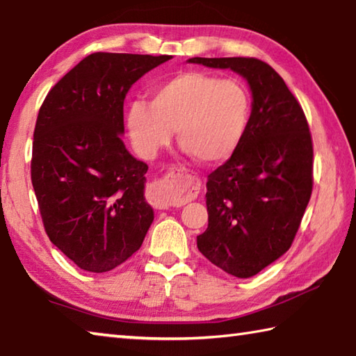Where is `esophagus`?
<instances>
[{"mask_svg":"<svg viewBox=\"0 0 356 356\" xmlns=\"http://www.w3.org/2000/svg\"><path fill=\"white\" fill-rule=\"evenodd\" d=\"M167 178H175V175H168ZM154 191H156V204H159L162 208L168 207V202L165 198V192H167V186L164 181H158L154 184Z\"/></svg>","mask_w":356,"mask_h":356,"instance_id":"obj_1","label":"esophagus"}]
</instances>
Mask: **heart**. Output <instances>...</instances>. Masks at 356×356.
Listing matches in <instances>:
<instances>
[{
    "label": "heart",
    "instance_id": "heart-1",
    "mask_svg": "<svg viewBox=\"0 0 356 356\" xmlns=\"http://www.w3.org/2000/svg\"><path fill=\"white\" fill-rule=\"evenodd\" d=\"M252 114V95L239 79H222L203 72H184L128 106L131 142L142 158L152 159L177 131L179 147L202 164H217L232 156Z\"/></svg>",
    "mask_w": 356,
    "mask_h": 356
}]
</instances>
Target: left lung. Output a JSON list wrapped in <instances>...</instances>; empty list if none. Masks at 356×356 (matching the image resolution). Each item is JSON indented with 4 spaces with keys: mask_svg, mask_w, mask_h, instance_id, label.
<instances>
[{
    "mask_svg": "<svg viewBox=\"0 0 356 356\" xmlns=\"http://www.w3.org/2000/svg\"><path fill=\"white\" fill-rule=\"evenodd\" d=\"M247 79L253 103L244 139L208 175V228L197 247L229 275L250 278L289 250L313 192V140L283 78L254 58H192Z\"/></svg>",
    "mask_w": 356,
    "mask_h": 356,
    "instance_id": "1",
    "label": "left lung"
}]
</instances>
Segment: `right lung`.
I'll return each instance as SVG.
<instances>
[{
	"instance_id": "right-lung-1",
	"label": "right lung",
	"mask_w": 356,
	"mask_h": 356,
	"mask_svg": "<svg viewBox=\"0 0 356 356\" xmlns=\"http://www.w3.org/2000/svg\"><path fill=\"white\" fill-rule=\"evenodd\" d=\"M172 56L93 53L48 92L37 115L31 181L49 241L83 270L115 269L139 250L154 219L148 165L122 140L123 102Z\"/></svg>"
}]
</instances>
